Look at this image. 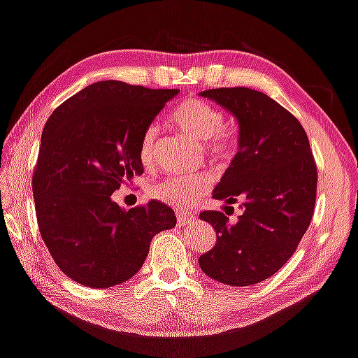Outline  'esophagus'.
Segmentation results:
<instances>
[{"mask_svg": "<svg viewBox=\"0 0 358 358\" xmlns=\"http://www.w3.org/2000/svg\"><path fill=\"white\" fill-rule=\"evenodd\" d=\"M195 220H196L195 214H187V213H179L178 214V225L179 227H187V225L193 224Z\"/></svg>", "mask_w": 358, "mask_h": 358, "instance_id": "esophagus-1", "label": "esophagus"}]
</instances>
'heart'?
Masks as SVG:
<instances>
[{"mask_svg": "<svg viewBox=\"0 0 358 358\" xmlns=\"http://www.w3.org/2000/svg\"><path fill=\"white\" fill-rule=\"evenodd\" d=\"M173 124L187 136L206 144V154L214 162H227L231 157L233 141L224 131V115L219 109L201 99H189L180 104L171 115ZM158 130L155 125L145 128L141 138L139 155L145 165L154 160V148ZM210 187L206 173L185 178H173L150 187L149 195L154 200L174 208H190Z\"/></svg>", "mask_w": 358, "mask_h": 358, "instance_id": "obj_1", "label": "heart"}]
</instances>
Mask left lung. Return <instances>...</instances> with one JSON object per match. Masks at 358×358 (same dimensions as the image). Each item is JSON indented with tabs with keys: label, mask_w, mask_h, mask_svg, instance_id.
<instances>
[{
	"label": "left lung",
	"mask_w": 358,
	"mask_h": 358,
	"mask_svg": "<svg viewBox=\"0 0 358 358\" xmlns=\"http://www.w3.org/2000/svg\"><path fill=\"white\" fill-rule=\"evenodd\" d=\"M238 122V152L213 192L215 200L241 203L236 224L219 210L200 219L217 241L200 257L204 274L244 287L273 276L294 255L311 224L317 168L306 131L289 110L262 92L234 87L200 92Z\"/></svg>",
	"instance_id": "1"
}]
</instances>
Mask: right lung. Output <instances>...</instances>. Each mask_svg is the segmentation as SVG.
Returning <instances> with one entry per match:
<instances>
[{"mask_svg":"<svg viewBox=\"0 0 358 358\" xmlns=\"http://www.w3.org/2000/svg\"><path fill=\"white\" fill-rule=\"evenodd\" d=\"M178 93L101 80L47 120L33 174L34 206L52 259L76 282L95 289L125 282L143 266L152 238L176 225L166 204L152 200L127 210L110 195L143 174V133Z\"/></svg>","mask_w":358,"mask_h":358,"instance_id":"obj_1","label":"right lung"}]
</instances>
